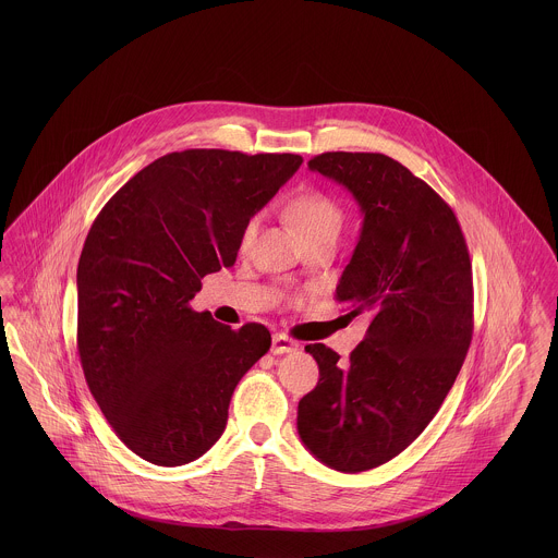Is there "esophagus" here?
<instances>
[{
  "instance_id": "esophagus-1",
  "label": "esophagus",
  "mask_w": 558,
  "mask_h": 558,
  "mask_svg": "<svg viewBox=\"0 0 558 558\" xmlns=\"http://www.w3.org/2000/svg\"><path fill=\"white\" fill-rule=\"evenodd\" d=\"M296 348H299V343L292 337H288L283 332L272 335V345H270L272 354H288V352H294Z\"/></svg>"
}]
</instances>
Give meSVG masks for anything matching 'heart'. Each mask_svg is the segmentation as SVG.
Masks as SVG:
<instances>
[{
    "instance_id": "1",
    "label": "heart",
    "mask_w": 558,
    "mask_h": 558,
    "mask_svg": "<svg viewBox=\"0 0 558 558\" xmlns=\"http://www.w3.org/2000/svg\"><path fill=\"white\" fill-rule=\"evenodd\" d=\"M288 217L303 240H314L319 236L337 239L345 219L341 202L322 189H307L294 195L288 204ZM257 230H259V215H253L246 219L240 234L242 248L255 240Z\"/></svg>"
}]
</instances>
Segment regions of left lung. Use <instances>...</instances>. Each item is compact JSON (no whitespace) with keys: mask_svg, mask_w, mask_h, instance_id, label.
<instances>
[{"mask_svg":"<svg viewBox=\"0 0 558 558\" xmlns=\"http://www.w3.org/2000/svg\"><path fill=\"white\" fill-rule=\"evenodd\" d=\"M310 169L343 184L363 230L337 301L369 314L348 363L324 343L316 389L299 401V436L341 473L399 456L451 391L473 339V266L451 206L380 153H324Z\"/></svg>","mask_w":558,"mask_h":558,"instance_id":"left-lung-1","label":"left lung"}]
</instances>
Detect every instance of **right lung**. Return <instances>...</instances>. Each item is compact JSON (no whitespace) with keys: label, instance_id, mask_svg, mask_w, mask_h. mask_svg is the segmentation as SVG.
I'll list each match as a JSON object with an SVG mask.
<instances>
[{"label":"right lung","instance_id":"1","mask_svg":"<svg viewBox=\"0 0 558 558\" xmlns=\"http://www.w3.org/2000/svg\"><path fill=\"white\" fill-rule=\"evenodd\" d=\"M299 155L171 153L98 213L77 268V350L118 438L157 466L202 458L223 434L240 378L270 348L191 310L202 279L236 262L240 234L294 175Z\"/></svg>","mask_w":558,"mask_h":558}]
</instances>
